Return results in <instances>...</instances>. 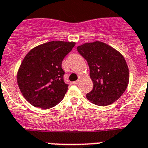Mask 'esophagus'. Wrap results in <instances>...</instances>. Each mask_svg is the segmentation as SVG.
<instances>
[{"instance_id": "34e87169", "label": "esophagus", "mask_w": 148, "mask_h": 148, "mask_svg": "<svg viewBox=\"0 0 148 148\" xmlns=\"http://www.w3.org/2000/svg\"><path fill=\"white\" fill-rule=\"evenodd\" d=\"M79 82H80V80H77V81H75V82H73V84H78L79 83Z\"/></svg>"}]
</instances>
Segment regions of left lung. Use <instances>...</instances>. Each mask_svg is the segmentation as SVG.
<instances>
[{
	"label": "left lung",
	"mask_w": 148,
	"mask_h": 148,
	"mask_svg": "<svg viewBox=\"0 0 148 148\" xmlns=\"http://www.w3.org/2000/svg\"><path fill=\"white\" fill-rule=\"evenodd\" d=\"M77 50L90 67L93 88L86 95L99 106L115 102L125 92L129 82V70L122 55L100 41L78 46Z\"/></svg>",
	"instance_id": "left-lung-1"
}]
</instances>
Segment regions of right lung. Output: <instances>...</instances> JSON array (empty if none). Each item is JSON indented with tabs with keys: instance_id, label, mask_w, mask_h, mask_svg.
Wrapping results in <instances>:
<instances>
[{
	"instance_id": "1",
	"label": "right lung",
	"mask_w": 148,
	"mask_h": 148,
	"mask_svg": "<svg viewBox=\"0 0 148 148\" xmlns=\"http://www.w3.org/2000/svg\"><path fill=\"white\" fill-rule=\"evenodd\" d=\"M75 42L50 41L27 53L18 72V87L23 97L36 108L49 109L64 97L68 84L64 81L62 61Z\"/></svg>"
}]
</instances>
